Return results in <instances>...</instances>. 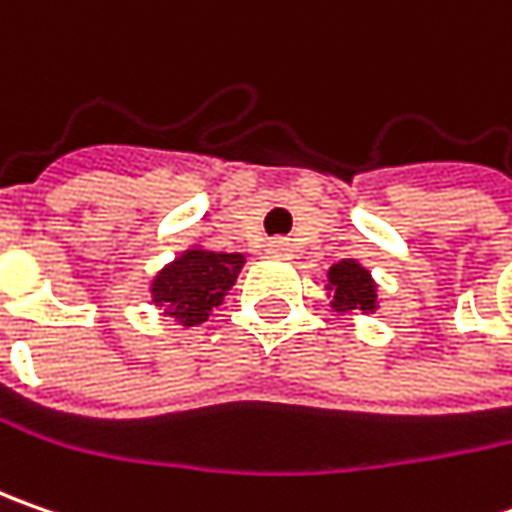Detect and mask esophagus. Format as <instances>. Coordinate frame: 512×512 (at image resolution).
Here are the masks:
<instances>
[{
    "label": "esophagus",
    "instance_id": "obj_1",
    "mask_svg": "<svg viewBox=\"0 0 512 512\" xmlns=\"http://www.w3.org/2000/svg\"><path fill=\"white\" fill-rule=\"evenodd\" d=\"M267 253H270V256H276V259H290L293 245H290L287 239H273V242L267 245Z\"/></svg>",
    "mask_w": 512,
    "mask_h": 512
}]
</instances>
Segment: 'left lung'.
<instances>
[{
  "mask_svg": "<svg viewBox=\"0 0 512 512\" xmlns=\"http://www.w3.org/2000/svg\"><path fill=\"white\" fill-rule=\"evenodd\" d=\"M327 293L330 307L342 316L350 313H373L379 307V285L373 282L370 270L356 259H342L327 270Z\"/></svg>",
  "mask_w": 512,
  "mask_h": 512,
  "instance_id": "1",
  "label": "left lung"
}]
</instances>
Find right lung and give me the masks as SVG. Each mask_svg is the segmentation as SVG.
<instances>
[{"mask_svg": "<svg viewBox=\"0 0 512 512\" xmlns=\"http://www.w3.org/2000/svg\"><path fill=\"white\" fill-rule=\"evenodd\" d=\"M242 253H216L205 247H187L150 282V299L162 307L165 316L182 327L202 325L210 319L213 307L225 302L227 290L236 285L242 273Z\"/></svg>", "mask_w": 512, "mask_h": 512, "instance_id": "obj_1", "label": "right lung"}]
</instances>
